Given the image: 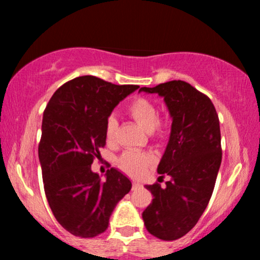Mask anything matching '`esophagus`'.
<instances>
[{"instance_id": "esophagus-1", "label": "esophagus", "mask_w": 260, "mask_h": 260, "mask_svg": "<svg viewBox=\"0 0 260 260\" xmlns=\"http://www.w3.org/2000/svg\"><path fill=\"white\" fill-rule=\"evenodd\" d=\"M140 186H142V184H140L139 182H133V184H132V188H133V189H137V188H139Z\"/></svg>"}]
</instances>
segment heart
Listing matches in <instances>:
<instances>
[{
    "label": "heart",
    "instance_id": "heart-1",
    "mask_svg": "<svg viewBox=\"0 0 260 260\" xmlns=\"http://www.w3.org/2000/svg\"><path fill=\"white\" fill-rule=\"evenodd\" d=\"M128 113L143 129L149 133L155 132V128L159 123V111L150 100L145 98H137L128 106ZM116 131H117V120L115 116H109L105 127L107 142H112L115 139ZM153 164L154 157L150 154L136 150H128L122 154L118 159L120 169L132 177H139L144 175L149 168L153 166Z\"/></svg>",
    "mask_w": 260,
    "mask_h": 260
}]
</instances>
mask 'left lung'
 Returning a JSON list of instances; mask_svg holds the SVG:
<instances>
[{
  "label": "left lung",
  "instance_id": "obj_1",
  "mask_svg": "<svg viewBox=\"0 0 260 260\" xmlns=\"http://www.w3.org/2000/svg\"><path fill=\"white\" fill-rule=\"evenodd\" d=\"M139 91L162 96L172 117L157 166L160 177L169 175L171 180L165 188L157 182L145 186L154 198L142 216L149 234L175 241L194 228L213 194L222 156L219 117L207 95L183 80Z\"/></svg>",
  "mask_w": 260,
  "mask_h": 260
}]
</instances>
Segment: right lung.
Here are the masks:
<instances>
[{
    "label": "right lung",
    "instance_id": "right-lung-1",
    "mask_svg": "<svg viewBox=\"0 0 260 260\" xmlns=\"http://www.w3.org/2000/svg\"><path fill=\"white\" fill-rule=\"evenodd\" d=\"M138 88L77 77L59 86L45 109L39 143L45 194L59 225L77 237L106 231L113 209L132 188L113 168L103 181L91 164L106 144L107 117Z\"/></svg>",
    "mask_w": 260,
    "mask_h": 260
}]
</instances>
